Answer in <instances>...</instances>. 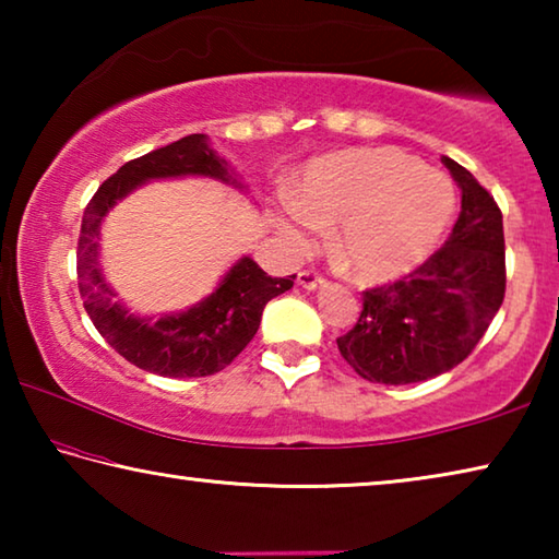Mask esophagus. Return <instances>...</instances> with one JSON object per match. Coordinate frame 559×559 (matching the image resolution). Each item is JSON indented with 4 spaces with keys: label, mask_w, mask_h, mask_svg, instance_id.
Masks as SVG:
<instances>
[{
    "label": "esophagus",
    "mask_w": 559,
    "mask_h": 559,
    "mask_svg": "<svg viewBox=\"0 0 559 559\" xmlns=\"http://www.w3.org/2000/svg\"><path fill=\"white\" fill-rule=\"evenodd\" d=\"M298 286L306 288V290H320L325 286V278L316 271H300L298 273Z\"/></svg>",
    "instance_id": "34e87169"
}]
</instances>
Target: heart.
<instances>
[{
  "label": "heart",
  "instance_id": "b5f03b06",
  "mask_svg": "<svg viewBox=\"0 0 559 559\" xmlns=\"http://www.w3.org/2000/svg\"><path fill=\"white\" fill-rule=\"evenodd\" d=\"M453 214L451 185L394 147H349L310 163L278 229L306 253L335 229V257L362 283L402 278L437 249Z\"/></svg>",
  "mask_w": 559,
  "mask_h": 559
}]
</instances>
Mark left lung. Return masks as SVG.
Segmentation results:
<instances>
[{"label":"left lung","instance_id":"obj_1","mask_svg":"<svg viewBox=\"0 0 559 559\" xmlns=\"http://www.w3.org/2000/svg\"><path fill=\"white\" fill-rule=\"evenodd\" d=\"M461 189L449 241L409 278L362 293L340 355L367 382L414 384L471 355L506 296L503 214L466 167L443 157Z\"/></svg>","mask_w":559,"mask_h":559}]
</instances>
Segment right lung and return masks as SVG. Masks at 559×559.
Segmentation results:
<instances>
[{
  "instance_id": "obj_1",
  "label": "right lung",
  "mask_w": 559,
  "mask_h": 559,
  "mask_svg": "<svg viewBox=\"0 0 559 559\" xmlns=\"http://www.w3.org/2000/svg\"><path fill=\"white\" fill-rule=\"evenodd\" d=\"M179 177H206L239 192L249 189L202 132L130 159L98 187L83 214L79 290L93 325L128 362L163 377H206L224 370L251 343L266 302L290 290L296 276L271 278L251 257H241L210 296L187 310L138 316L122 306L100 269L103 219L138 187Z\"/></svg>"
}]
</instances>
